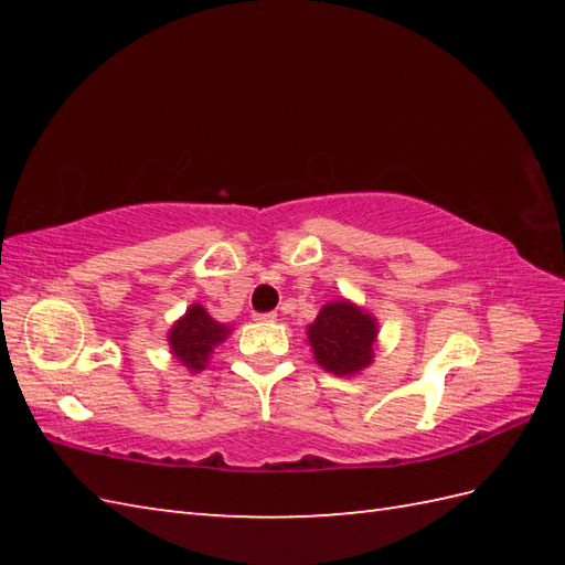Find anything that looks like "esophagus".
<instances>
[{"label": "esophagus", "mask_w": 565, "mask_h": 565, "mask_svg": "<svg viewBox=\"0 0 565 565\" xmlns=\"http://www.w3.org/2000/svg\"><path fill=\"white\" fill-rule=\"evenodd\" d=\"M255 320H276V313L274 310H269V313H255Z\"/></svg>", "instance_id": "esophagus-1"}]
</instances>
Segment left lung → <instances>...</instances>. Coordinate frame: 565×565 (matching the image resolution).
Returning <instances> with one entry per match:
<instances>
[{
  "mask_svg": "<svg viewBox=\"0 0 565 565\" xmlns=\"http://www.w3.org/2000/svg\"><path fill=\"white\" fill-rule=\"evenodd\" d=\"M376 318L350 301H330L308 326L316 362L338 376H352L374 362Z\"/></svg>",
  "mask_w": 565,
  "mask_h": 565,
  "instance_id": "1",
  "label": "left lung"
}]
</instances>
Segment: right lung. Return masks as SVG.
Here are the masks:
<instances>
[{
    "mask_svg": "<svg viewBox=\"0 0 565 565\" xmlns=\"http://www.w3.org/2000/svg\"><path fill=\"white\" fill-rule=\"evenodd\" d=\"M227 334H231V328L213 320L201 303H194L174 322L170 334H167V342H170V350L179 362L199 374L201 369H206L213 347H218Z\"/></svg>",
    "mask_w": 565,
    "mask_h": 565,
    "instance_id": "right-lung-1",
    "label": "right lung"
}]
</instances>
